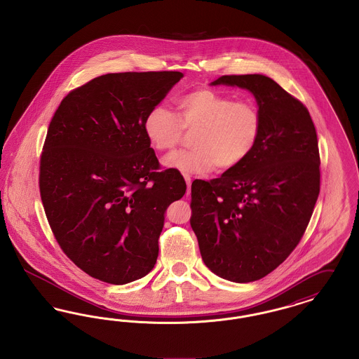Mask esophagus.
<instances>
[{
    "label": "esophagus",
    "instance_id": "34e87169",
    "mask_svg": "<svg viewBox=\"0 0 359 359\" xmlns=\"http://www.w3.org/2000/svg\"><path fill=\"white\" fill-rule=\"evenodd\" d=\"M184 179H186V183H187V192H186V195L189 196V194H191V177L188 175H184Z\"/></svg>",
    "mask_w": 359,
    "mask_h": 359
}]
</instances>
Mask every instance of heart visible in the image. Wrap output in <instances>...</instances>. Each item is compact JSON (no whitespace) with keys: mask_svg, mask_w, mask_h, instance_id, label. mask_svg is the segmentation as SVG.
Wrapping results in <instances>:
<instances>
[{"mask_svg":"<svg viewBox=\"0 0 359 359\" xmlns=\"http://www.w3.org/2000/svg\"><path fill=\"white\" fill-rule=\"evenodd\" d=\"M177 114L163 104L147 113L142 129L156 151H170L179 144L183 130L189 137V151H176L163 158L165 168L184 175L231 170L242 164L256 149L262 120L256 104L234 101L211 88H198L180 95Z\"/></svg>","mask_w":359,"mask_h":359,"instance_id":"obj_1","label":"heart"}]
</instances>
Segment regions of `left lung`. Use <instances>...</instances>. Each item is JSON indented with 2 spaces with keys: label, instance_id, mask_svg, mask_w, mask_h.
Masks as SVG:
<instances>
[{
  "label": "left lung",
  "instance_id": "obj_1",
  "mask_svg": "<svg viewBox=\"0 0 359 359\" xmlns=\"http://www.w3.org/2000/svg\"><path fill=\"white\" fill-rule=\"evenodd\" d=\"M210 85L250 91L262 129L238 167L192 183L189 222L212 273L250 283L284 262L307 229L320 191L318 137L307 107L265 75H224Z\"/></svg>",
  "mask_w": 359,
  "mask_h": 359
}]
</instances>
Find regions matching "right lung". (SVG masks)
Here are the masks:
<instances>
[{
	"mask_svg": "<svg viewBox=\"0 0 359 359\" xmlns=\"http://www.w3.org/2000/svg\"><path fill=\"white\" fill-rule=\"evenodd\" d=\"M182 78L106 74L71 91L52 118L41 201L63 252L94 278L122 285L154 269L165 211L187 186L180 172H157L142 123Z\"/></svg>",
	"mask_w": 359,
	"mask_h": 359,
	"instance_id": "add662e5",
	"label": "right lung"
}]
</instances>
